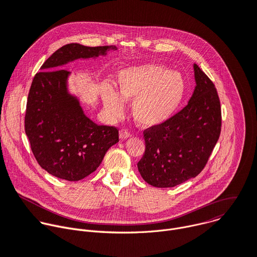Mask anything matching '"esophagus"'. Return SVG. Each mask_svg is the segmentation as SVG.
Instances as JSON below:
<instances>
[{"instance_id":"34e87169","label":"esophagus","mask_w":257,"mask_h":257,"mask_svg":"<svg viewBox=\"0 0 257 257\" xmlns=\"http://www.w3.org/2000/svg\"><path fill=\"white\" fill-rule=\"evenodd\" d=\"M131 136H132V133L129 130H127V129H121L120 130V138L122 140H125V139H127Z\"/></svg>"}]
</instances>
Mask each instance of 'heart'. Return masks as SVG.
Returning a JSON list of instances; mask_svg holds the SVG:
<instances>
[{
	"instance_id": "obj_1",
	"label": "heart",
	"mask_w": 257,
	"mask_h": 257,
	"mask_svg": "<svg viewBox=\"0 0 257 257\" xmlns=\"http://www.w3.org/2000/svg\"><path fill=\"white\" fill-rule=\"evenodd\" d=\"M118 93L125 100H133L131 113L143 128L161 126L170 120L185 95V81L177 72L161 65H144L122 70L117 76ZM106 111L119 117L123 101L109 87L102 90Z\"/></svg>"
}]
</instances>
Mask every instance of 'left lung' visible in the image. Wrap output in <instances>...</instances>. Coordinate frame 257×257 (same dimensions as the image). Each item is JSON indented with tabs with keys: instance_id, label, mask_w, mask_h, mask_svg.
I'll return each mask as SVG.
<instances>
[{
	"instance_id": "8db88e82",
	"label": "left lung",
	"mask_w": 257,
	"mask_h": 257,
	"mask_svg": "<svg viewBox=\"0 0 257 257\" xmlns=\"http://www.w3.org/2000/svg\"><path fill=\"white\" fill-rule=\"evenodd\" d=\"M196 86L187 105L161 126L143 131L145 152L137 167L158 188L177 186L205 167L222 128L221 102L213 82L194 64Z\"/></svg>"
}]
</instances>
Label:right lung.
<instances>
[{
  "mask_svg": "<svg viewBox=\"0 0 257 257\" xmlns=\"http://www.w3.org/2000/svg\"><path fill=\"white\" fill-rule=\"evenodd\" d=\"M116 46L86 47L68 44L57 50L33 77L26 103L25 133L31 152L51 175L79 181L100 165L119 141V129L97 125L87 118L76 97L67 91L69 71L61 66L79 58L105 55Z\"/></svg>",
  "mask_w": 257,
  "mask_h": 257,
  "instance_id": "right-lung-1",
  "label": "right lung"
}]
</instances>
